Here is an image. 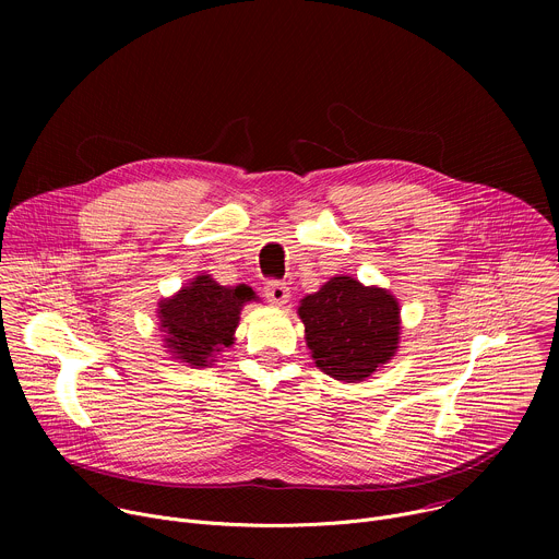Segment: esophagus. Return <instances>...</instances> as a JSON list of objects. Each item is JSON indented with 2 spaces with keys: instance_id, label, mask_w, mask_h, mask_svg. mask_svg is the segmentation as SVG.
<instances>
[{
  "instance_id": "1",
  "label": "esophagus",
  "mask_w": 559,
  "mask_h": 559,
  "mask_svg": "<svg viewBox=\"0 0 559 559\" xmlns=\"http://www.w3.org/2000/svg\"><path fill=\"white\" fill-rule=\"evenodd\" d=\"M265 296H267V300H270L272 305H285V302L289 300L292 292H289V287H287L285 283H281V281H270V283L265 285Z\"/></svg>"
}]
</instances>
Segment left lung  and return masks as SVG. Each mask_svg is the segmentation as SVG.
Here are the masks:
<instances>
[{
    "instance_id": "1",
    "label": "left lung",
    "mask_w": 559,
    "mask_h": 559,
    "mask_svg": "<svg viewBox=\"0 0 559 559\" xmlns=\"http://www.w3.org/2000/svg\"><path fill=\"white\" fill-rule=\"evenodd\" d=\"M298 316L316 367L336 380L360 382L397 352L401 307L382 287L334 276L300 300Z\"/></svg>"
}]
</instances>
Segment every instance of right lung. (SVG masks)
<instances>
[{
  "label": "right lung",
  "mask_w": 559,
  "mask_h": 559,
  "mask_svg": "<svg viewBox=\"0 0 559 559\" xmlns=\"http://www.w3.org/2000/svg\"><path fill=\"white\" fill-rule=\"evenodd\" d=\"M254 298L252 287H223L210 274H199L175 296L164 298L156 316L173 358L197 369L212 365L216 354L234 343L241 309Z\"/></svg>",
  "instance_id": "obj_1"
}]
</instances>
